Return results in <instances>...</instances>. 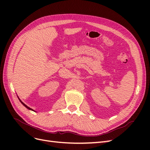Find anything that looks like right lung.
Masks as SVG:
<instances>
[{
  "label": "right lung",
  "mask_w": 150,
  "mask_h": 150,
  "mask_svg": "<svg viewBox=\"0 0 150 150\" xmlns=\"http://www.w3.org/2000/svg\"><path fill=\"white\" fill-rule=\"evenodd\" d=\"M20 101H21V103H22V104H23V105H24V106H25V107H26V108H28V109H29V110H32V109H31V108H29V107H28V106H26V105H25V104H24V103H22V101H21V100H20Z\"/></svg>",
  "instance_id": "obj_1"
}]
</instances>
